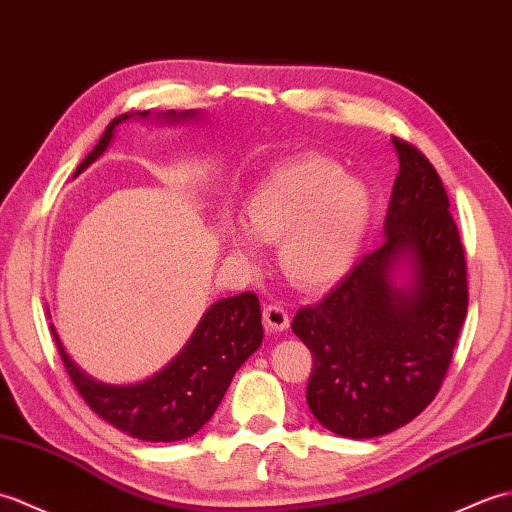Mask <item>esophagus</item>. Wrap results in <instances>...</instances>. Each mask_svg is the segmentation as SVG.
Wrapping results in <instances>:
<instances>
[{
    "instance_id": "34e87169",
    "label": "esophagus",
    "mask_w": 512,
    "mask_h": 512,
    "mask_svg": "<svg viewBox=\"0 0 512 512\" xmlns=\"http://www.w3.org/2000/svg\"><path fill=\"white\" fill-rule=\"evenodd\" d=\"M263 320L269 331H285V328H289V313L285 306L278 302H271L265 306Z\"/></svg>"
}]
</instances>
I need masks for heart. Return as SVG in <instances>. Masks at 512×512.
<instances>
[{
    "label": "heart",
    "instance_id": "b5f03b06",
    "mask_svg": "<svg viewBox=\"0 0 512 512\" xmlns=\"http://www.w3.org/2000/svg\"><path fill=\"white\" fill-rule=\"evenodd\" d=\"M372 219V195L331 157L304 153L278 164L227 223L234 254L256 260V241L278 243V265L293 285L322 289L355 265Z\"/></svg>",
    "mask_w": 512,
    "mask_h": 512
}]
</instances>
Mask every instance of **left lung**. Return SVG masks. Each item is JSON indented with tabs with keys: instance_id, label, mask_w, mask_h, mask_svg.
<instances>
[{
	"instance_id": "left-lung-1",
	"label": "left lung",
	"mask_w": 512,
	"mask_h": 512,
	"mask_svg": "<svg viewBox=\"0 0 512 512\" xmlns=\"http://www.w3.org/2000/svg\"><path fill=\"white\" fill-rule=\"evenodd\" d=\"M399 155L385 241L324 298L295 313L291 331L311 350L306 403L346 438H377L414 420L436 399L467 317V258L447 190L412 142L392 135ZM403 253L415 287L391 285Z\"/></svg>"
}]
</instances>
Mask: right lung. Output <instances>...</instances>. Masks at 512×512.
I'll use <instances>...</instances> for the list:
<instances>
[{
    "mask_svg": "<svg viewBox=\"0 0 512 512\" xmlns=\"http://www.w3.org/2000/svg\"><path fill=\"white\" fill-rule=\"evenodd\" d=\"M146 113L149 111H140V116ZM166 116L177 118L175 111H168ZM181 116L188 118L190 113ZM127 118L124 113L107 124L94 151L85 157L76 173L107 149L116 124ZM54 342L74 388L100 418L138 440L175 442L197 434L217 412L234 372L263 342V324L254 291L219 300L203 315L186 348L160 374L127 388L102 385L85 377L65 355L56 335Z\"/></svg>",
    "mask_w": 512,
    "mask_h": 512,
    "instance_id": "right-lung-1",
    "label": "right lung"
}]
</instances>
